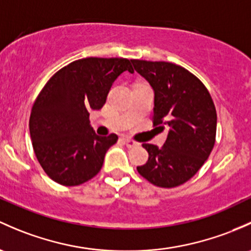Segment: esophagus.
<instances>
[{
	"instance_id": "1",
	"label": "esophagus",
	"mask_w": 251,
	"mask_h": 251,
	"mask_svg": "<svg viewBox=\"0 0 251 251\" xmlns=\"http://www.w3.org/2000/svg\"><path fill=\"white\" fill-rule=\"evenodd\" d=\"M124 143L126 144V147L127 148H134V147L138 146V143H137V142H134L130 138H124Z\"/></svg>"
}]
</instances>
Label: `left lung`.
I'll list each match as a JSON object with an SVG mask.
<instances>
[{
  "label": "left lung",
  "mask_w": 251,
  "mask_h": 251,
  "mask_svg": "<svg viewBox=\"0 0 251 251\" xmlns=\"http://www.w3.org/2000/svg\"><path fill=\"white\" fill-rule=\"evenodd\" d=\"M131 62L154 89L152 126L170 127L162 148L143 144L149 159L137 171L152 185L176 188L199 172L214 148V102L204 84L181 66L146 60Z\"/></svg>",
  "instance_id": "8db88e82"
}]
</instances>
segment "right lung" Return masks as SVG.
Segmentation results:
<instances>
[{
	"mask_svg": "<svg viewBox=\"0 0 251 251\" xmlns=\"http://www.w3.org/2000/svg\"><path fill=\"white\" fill-rule=\"evenodd\" d=\"M124 71L133 73L130 60L123 57L75 60L57 71L39 92L28 126L33 151L50 179L77 186L101 171L118 136H97L89 112L103 107L110 86Z\"/></svg>",
	"mask_w": 251,
	"mask_h": 251,
	"instance_id": "1",
	"label": "right lung"
}]
</instances>
